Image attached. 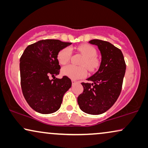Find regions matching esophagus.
I'll list each match as a JSON object with an SVG mask.
<instances>
[{
  "instance_id": "34e87169",
  "label": "esophagus",
  "mask_w": 148,
  "mask_h": 148,
  "mask_svg": "<svg viewBox=\"0 0 148 148\" xmlns=\"http://www.w3.org/2000/svg\"><path fill=\"white\" fill-rule=\"evenodd\" d=\"M77 81H75V80H73V79L72 80V84L73 85H75V84H77Z\"/></svg>"
}]
</instances>
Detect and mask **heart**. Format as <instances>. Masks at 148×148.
I'll list each match as a JSON object with an SVG mask.
<instances>
[{"mask_svg": "<svg viewBox=\"0 0 148 148\" xmlns=\"http://www.w3.org/2000/svg\"><path fill=\"white\" fill-rule=\"evenodd\" d=\"M77 50L84 55V59L81 64L85 65L89 70L94 71L98 64V61L96 58V50L92 46L84 44L79 46ZM71 50L70 48H64L58 52L57 58L58 62L61 64H65L69 61ZM62 73L73 79H79L86 76L87 70L84 66H76L72 64H69L62 69Z\"/></svg>", "mask_w": 148, "mask_h": 148, "instance_id": "obj_1", "label": "heart"}]
</instances>
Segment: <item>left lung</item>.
Returning <instances> with one entry per match:
<instances>
[{"label": "left lung", "mask_w": 148, "mask_h": 148, "mask_svg": "<svg viewBox=\"0 0 148 148\" xmlns=\"http://www.w3.org/2000/svg\"><path fill=\"white\" fill-rule=\"evenodd\" d=\"M89 43L98 46L101 62L98 70L87 79L90 83H82L84 92L77 102L83 112L96 115L106 112L118 99L126 64L121 50L110 42L95 39Z\"/></svg>", "instance_id": "left-lung-1"}]
</instances>
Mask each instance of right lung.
I'll list each match as a JSON object with an SVG mask.
<instances>
[{"instance_id":"add662e5","label":"right lung","mask_w":148,"mask_h":148,"mask_svg":"<svg viewBox=\"0 0 148 148\" xmlns=\"http://www.w3.org/2000/svg\"><path fill=\"white\" fill-rule=\"evenodd\" d=\"M72 43L59 40H43L29 45L20 58L21 86L23 96L32 109L51 114L60 108L62 98L71 87L68 77L50 79L59 74L57 56Z\"/></svg>"}]
</instances>
